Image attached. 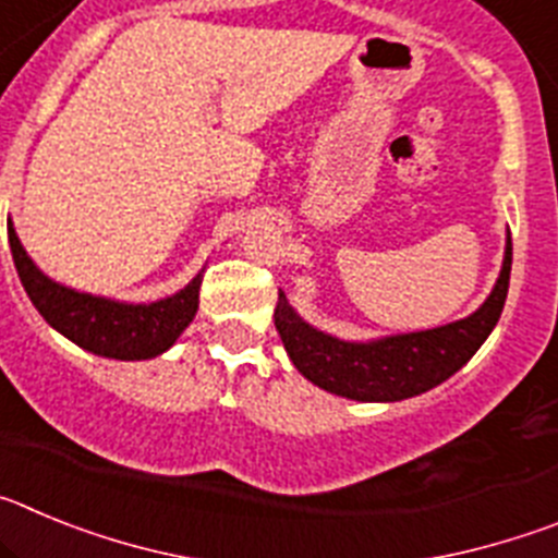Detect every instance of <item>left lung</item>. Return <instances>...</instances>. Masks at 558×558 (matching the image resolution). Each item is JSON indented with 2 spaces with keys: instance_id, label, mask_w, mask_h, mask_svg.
Wrapping results in <instances>:
<instances>
[{
  "instance_id": "obj_1",
  "label": "left lung",
  "mask_w": 558,
  "mask_h": 558,
  "mask_svg": "<svg viewBox=\"0 0 558 558\" xmlns=\"http://www.w3.org/2000/svg\"><path fill=\"white\" fill-rule=\"evenodd\" d=\"M511 234H506L500 276L486 302L466 318L445 327L397 332L368 340H343L315 329L290 307L279 290L274 310L276 332L293 366L324 391L354 402H402L450 379L470 363L497 327L509 293Z\"/></svg>"
}]
</instances>
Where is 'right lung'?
<instances>
[{
	"label": "right lung",
	"instance_id": "right-lung-1",
	"mask_svg": "<svg viewBox=\"0 0 558 558\" xmlns=\"http://www.w3.org/2000/svg\"><path fill=\"white\" fill-rule=\"evenodd\" d=\"M8 240L19 279L27 290L29 302L44 315V322L92 354L111 360L159 357L179 340V335L198 313L204 270L192 276V282L184 284L179 293L156 302H117L49 279L29 259L13 223H8Z\"/></svg>",
	"mask_w": 558,
	"mask_h": 558
}]
</instances>
